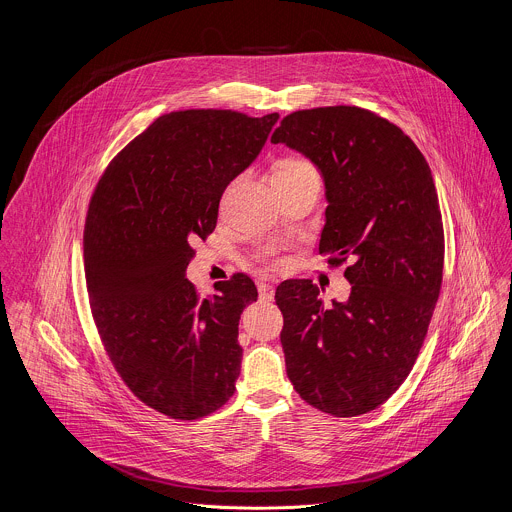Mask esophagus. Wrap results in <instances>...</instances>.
Instances as JSON below:
<instances>
[{"instance_id":"34e87169","label":"esophagus","mask_w":512,"mask_h":512,"mask_svg":"<svg viewBox=\"0 0 512 512\" xmlns=\"http://www.w3.org/2000/svg\"><path fill=\"white\" fill-rule=\"evenodd\" d=\"M273 295H275V287H273V285H269V283H261V285H259V297H261L263 301H271Z\"/></svg>"}]
</instances>
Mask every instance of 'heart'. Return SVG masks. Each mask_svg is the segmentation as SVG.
Segmentation results:
<instances>
[{
	"instance_id": "obj_1",
	"label": "heart",
	"mask_w": 512,
	"mask_h": 512,
	"mask_svg": "<svg viewBox=\"0 0 512 512\" xmlns=\"http://www.w3.org/2000/svg\"><path fill=\"white\" fill-rule=\"evenodd\" d=\"M275 177H317V173L309 162L289 158L279 164V168L275 170Z\"/></svg>"
}]
</instances>
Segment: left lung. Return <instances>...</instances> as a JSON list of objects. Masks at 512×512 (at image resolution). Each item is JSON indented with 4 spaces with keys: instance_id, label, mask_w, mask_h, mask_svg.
Listing matches in <instances>:
<instances>
[{
    "instance_id": "obj_1",
    "label": "left lung",
    "mask_w": 512,
    "mask_h": 512,
    "mask_svg": "<svg viewBox=\"0 0 512 512\" xmlns=\"http://www.w3.org/2000/svg\"><path fill=\"white\" fill-rule=\"evenodd\" d=\"M271 142L317 166L319 253L352 261L348 301L325 305L309 279L277 287L287 378L325 414H366L408 378L438 301L444 231L430 166L396 124L358 106L297 110Z\"/></svg>"
}]
</instances>
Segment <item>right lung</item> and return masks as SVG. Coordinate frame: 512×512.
I'll return each mask as SVG.
<instances>
[{"label": "right lung", "mask_w": 512, "mask_h": 512, "mask_svg": "<svg viewBox=\"0 0 512 512\" xmlns=\"http://www.w3.org/2000/svg\"><path fill=\"white\" fill-rule=\"evenodd\" d=\"M279 114L177 110L158 116L104 170L84 227L102 344L132 394L177 420L219 410L241 374L239 319L257 301L243 275L199 297L191 241L213 233L227 185L259 156Z\"/></svg>", "instance_id": "right-lung-1"}]
</instances>
